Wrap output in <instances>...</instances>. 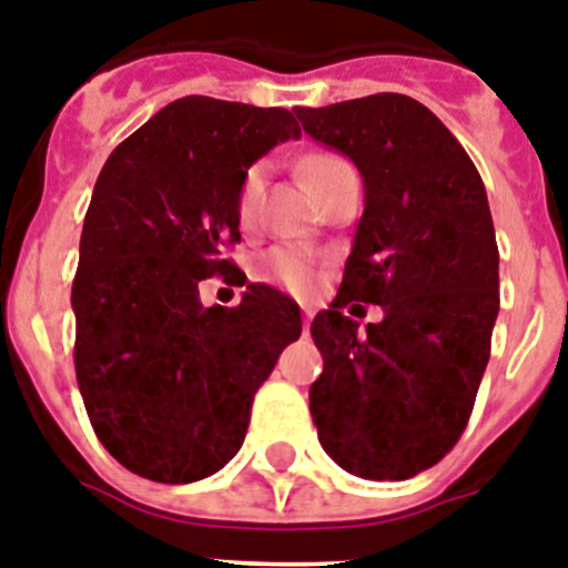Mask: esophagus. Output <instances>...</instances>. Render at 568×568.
I'll use <instances>...</instances> for the list:
<instances>
[{"instance_id":"esophagus-1","label":"esophagus","mask_w":568,"mask_h":568,"mask_svg":"<svg viewBox=\"0 0 568 568\" xmlns=\"http://www.w3.org/2000/svg\"><path fill=\"white\" fill-rule=\"evenodd\" d=\"M315 310L310 304H301V318H304V327H310V321H313Z\"/></svg>"}]
</instances>
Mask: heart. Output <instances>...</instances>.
I'll return each instance as SVG.
<instances>
[{
	"mask_svg": "<svg viewBox=\"0 0 568 568\" xmlns=\"http://www.w3.org/2000/svg\"><path fill=\"white\" fill-rule=\"evenodd\" d=\"M346 164L341 155L333 153H310L301 159V173L310 182V187H318L335 168ZM264 190H267V168L264 164H253L247 173L241 175L239 184V199H235V210H239L241 227H258L261 213H264ZM261 273L267 275L270 281L281 284V287L293 290V293H304L313 287L315 270L313 261L298 250H270L261 261Z\"/></svg>",
	"mask_w": 568,
	"mask_h": 568,
	"instance_id": "b5f03b06",
	"label": "heart"
}]
</instances>
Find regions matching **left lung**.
Returning <instances> with one entry per match:
<instances>
[{"mask_svg": "<svg viewBox=\"0 0 568 568\" xmlns=\"http://www.w3.org/2000/svg\"><path fill=\"white\" fill-rule=\"evenodd\" d=\"M295 115L364 179L344 281L310 327L324 355L310 413L341 469L406 480L458 444L489 361L500 293L484 182L438 115L400 93ZM353 300L385 321L358 334Z\"/></svg>", "mask_w": 568, "mask_h": 568, "instance_id": "obj_1", "label": "left lung"}]
</instances>
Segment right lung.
<instances>
[{"label": "right lung", "instance_id": "obj_1", "mask_svg": "<svg viewBox=\"0 0 568 568\" xmlns=\"http://www.w3.org/2000/svg\"><path fill=\"white\" fill-rule=\"evenodd\" d=\"M284 108L184 97L110 153L93 187L70 304L79 393L104 449L159 484H193L241 449L258 386L301 335L293 298L248 284L204 308L197 284L241 275V175L298 139ZM247 275L240 278V286Z\"/></svg>", "mask_w": 568, "mask_h": 568}]
</instances>
